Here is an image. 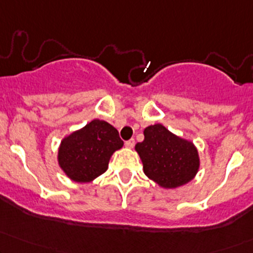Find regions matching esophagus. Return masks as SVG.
Instances as JSON below:
<instances>
[{"instance_id":"34e87169","label":"esophagus","mask_w":253,"mask_h":253,"mask_svg":"<svg viewBox=\"0 0 253 253\" xmlns=\"http://www.w3.org/2000/svg\"><path fill=\"white\" fill-rule=\"evenodd\" d=\"M134 139H129V140H127L126 143H125V145H126V148H128V149H132L133 146H134Z\"/></svg>"}]
</instances>
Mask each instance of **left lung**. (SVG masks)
Listing matches in <instances>:
<instances>
[{
	"label": "left lung",
	"instance_id": "1",
	"mask_svg": "<svg viewBox=\"0 0 253 253\" xmlns=\"http://www.w3.org/2000/svg\"><path fill=\"white\" fill-rule=\"evenodd\" d=\"M135 151L143 163L144 174L162 188H176L194 179L201 160L191 140L179 137L162 124L144 129V140Z\"/></svg>",
	"mask_w": 253,
	"mask_h": 253
}]
</instances>
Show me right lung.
I'll list each match as a JSON object with an SVG mask.
<instances>
[{
  "mask_svg": "<svg viewBox=\"0 0 253 253\" xmlns=\"http://www.w3.org/2000/svg\"><path fill=\"white\" fill-rule=\"evenodd\" d=\"M122 146L118 129L95 119L61 140L57 162L68 179L86 184L107 171L110 157Z\"/></svg>",
  "mask_w": 253,
  "mask_h": 253,
  "instance_id": "right-lung-1",
  "label": "right lung"
}]
</instances>
